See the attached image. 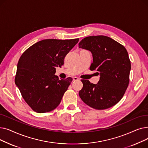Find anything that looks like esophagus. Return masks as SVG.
Listing matches in <instances>:
<instances>
[{"label": "esophagus", "instance_id": "1", "mask_svg": "<svg viewBox=\"0 0 148 148\" xmlns=\"http://www.w3.org/2000/svg\"><path fill=\"white\" fill-rule=\"evenodd\" d=\"M73 81H77L79 80V78H78V77H73Z\"/></svg>", "mask_w": 148, "mask_h": 148}]
</instances>
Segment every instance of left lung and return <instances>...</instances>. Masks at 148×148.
<instances>
[{
  "instance_id": "left-lung-1",
  "label": "left lung",
  "mask_w": 148,
  "mask_h": 148,
  "mask_svg": "<svg viewBox=\"0 0 148 148\" xmlns=\"http://www.w3.org/2000/svg\"><path fill=\"white\" fill-rule=\"evenodd\" d=\"M79 48L89 50L93 57L90 69L99 74L97 84L82 80L79 91L83 101L92 108L104 110L117 104L127 90L131 62L124 47L110 37L90 36L83 38Z\"/></svg>"
}]
</instances>
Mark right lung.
I'll return each instance as SVG.
<instances>
[{
    "instance_id": "1",
    "label": "right lung",
    "mask_w": 148,
    "mask_h": 148,
    "mask_svg": "<svg viewBox=\"0 0 148 148\" xmlns=\"http://www.w3.org/2000/svg\"><path fill=\"white\" fill-rule=\"evenodd\" d=\"M79 39L39 41L21 56L15 83L26 103L40 113L53 110L59 106L73 79L59 80L56 68L64 65L68 53Z\"/></svg>"
}]
</instances>
